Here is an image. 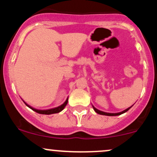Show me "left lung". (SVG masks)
Returning <instances> with one entry per match:
<instances>
[{"instance_id":"left-lung-1","label":"left lung","mask_w":157,"mask_h":157,"mask_svg":"<svg viewBox=\"0 0 157 157\" xmlns=\"http://www.w3.org/2000/svg\"><path fill=\"white\" fill-rule=\"evenodd\" d=\"M93 108H94V111H96V112H97V113H99V114H101V115H106V116H117V115H120V114H122V113H123L126 112V111H128L129 109H131V107H130V108H128L127 109H125V111H122V112H120V113H111L103 112V111H100V110L97 109L96 108H94V106H93Z\"/></svg>"}]
</instances>
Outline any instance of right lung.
Wrapping results in <instances>:
<instances>
[{"mask_svg": "<svg viewBox=\"0 0 157 157\" xmlns=\"http://www.w3.org/2000/svg\"><path fill=\"white\" fill-rule=\"evenodd\" d=\"M67 102H68V99L66 100V102H65L63 104V105H61L60 106H59V107L55 108V109H48V110H37V109H33V108L31 107V106L27 105L26 102H25V104H26V105L28 106L29 108H30V109L33 110V111H35V112H37V113H40V114H52V113H57L60 112L61 111H63L64 108L66 107V105H67Z\"/></svg>", "mask_w": 157, "mask_h": 157, "instance_id": "obj_1", "label": "right lung"}]
</instances>
